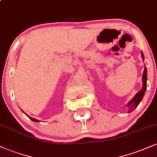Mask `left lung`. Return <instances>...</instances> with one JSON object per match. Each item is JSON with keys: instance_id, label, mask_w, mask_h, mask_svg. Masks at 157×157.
<instances>
[{"instance_id": "obj_1", "label": "left lung", "mask_w": 157, "mask_h": 157, "mask_svg": "<svg viewBox=\"0 0 157 157\" xmlns=\"http://www.w3.org/2000/svg\"><path fill=\"white\" fill-rule=\"evenodd\" d=\"M141 56L142 57V60H144V55L141 52ZM147 88V68L145 66V69H144L143 75H142V89L135 94V96L128 102L127 107H128V113L132 112L137 107L140 102L142 101V98H143L144 94H145V91H146Z\"/></svg>"}]
</instances>
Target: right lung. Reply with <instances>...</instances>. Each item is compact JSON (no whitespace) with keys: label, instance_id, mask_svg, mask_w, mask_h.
Masks as SVG:
<instances>
[{"label":"right lung","instance_id":"right-lung-1","mask_svg":"<svg viewBox=\"0 0 157 157\" xmlns=\"http://www.w3.org/2000/svg\"><path fill=\"white\" fill-rule=\"evenodd\" d=\"M26 116H28V115L26 114ZM28 117L30 119V120H32V121H34V122H40V120H36V119H35V118H32V117H29V116H28Z\"/></svg>","mask_w":157,"mask_h":157}]
</instances>
